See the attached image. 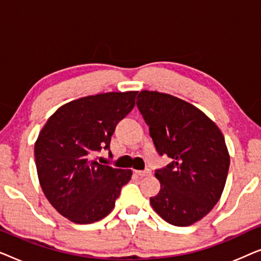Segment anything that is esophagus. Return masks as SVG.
Masks as SVG:
<instances>
[{
	"mask_svg": "<svg viewBox=\"0 0 261 261\" xmlns=\"http://www.w3.org/2000/svg\"><path fill=\"white\" fill-rule=\"evenodd\" d=\"M135 173L140 177H147V176H151L152 172L151 170H145V171H135Z\"/></svg>",
	"mask_w": 261,
	"mask_h": 261,
	"instance_id": "1",
	"label": "esophagus"
}]
</instances>
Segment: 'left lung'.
<instances>
[{"label":"left lung","mask_w":261,"mask_h":261,"mask_svg":"<svg viewBox=\"0 0 261 261\" xmlns=\"http://www.w3.org/2000/svg\"><path fill=\"white\" fill-rule=\"evenodd\" d=\"M137 106L160 155L172 159L155 171L160 191L149 198L154 212L173 226L202 220L219 202L230 156L220 128L191 103L144 90Z\"/></svg>","instance_id":"left-lung-1"}]
</instances>
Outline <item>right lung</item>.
Returning <instances> with one entry per match:
<instances>
[{
	"instance_id": "add662e5",
	"label": "right lung",
	"mask_w": 261,
	"mask_h": 261,
	"mask_svg": "<svg viewBox=\"0 0 261 261\" xmlns=\"http://www.w3.org/2000/svg\"><path fill=\"white\" fill-rule=\"evenodd\" d=\"M138 91L105 92L60 107L34 145L38 178L60 215L78 224L94 223L112 212L132 170L94 159L108 149L116 124L134 108Z\"/></svg>"
}]
</instances>
